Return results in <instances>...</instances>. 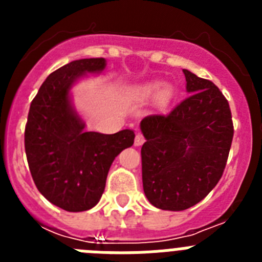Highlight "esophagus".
Here are the masks:
<instances>
[{
	"instance_id": "obj_1",
	"label": "esophagus",
	"mask_w": 262,
	"mask_h": 262,
	"mask_svg": "<svg viewBox=\"0 0 262 262\" xmlns=\"http://www.w3.org/2000/svg\"><path fill=\"white\" fill-rule=\"evenodd\" d=\"M143 143H144V136L140 133H138L135 136V142H134V144H135L136 147H139V145H142Z\"/></svg>"
}]
</instances>
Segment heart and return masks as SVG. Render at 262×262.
<instances>
[{
    "label": "heart",
    "instance_id": "obj_1",
    "mask_svg": "<svg viewBox=\"0 0 262 262\" xmlns=\"http://www.w3.org/2000/svg\"><path fill=\"white\" fill-rule=\"evenodd\" d=\"M159 85L152 82V84H144V85H140V86L135 88L133 90V99L135 102L139 103H144L147 102L148 99H151L152 96L155 94V92L157 90ZM160 99H165L169 97V89L168 88H163V89L160 90L159 94H157Z\"/></svg>",
    "mask_w": 262,
    "mask_h": 262
}]
</instances>
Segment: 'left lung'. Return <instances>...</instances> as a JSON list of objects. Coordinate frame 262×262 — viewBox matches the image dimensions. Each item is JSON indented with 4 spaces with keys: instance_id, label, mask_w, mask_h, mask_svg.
<instances>
[{
    "instance_id": "obj_1",
    "label": "left lung",
    "mask_w": 262,
    "mask_h": 262,
    "mask_svg": "<svg viewBox=\"0 0 262 262\" xmlns=\"http://www.w3.org/2000/svg\"><path fill=\"white\" fill-rule=\"evenodd\" d=\"M189 96L166 115L140 122L143 189L161 210L182 211L216 186L233 138L230 105L211 81L187 69Z\"/></svg>"
}]
</instances>
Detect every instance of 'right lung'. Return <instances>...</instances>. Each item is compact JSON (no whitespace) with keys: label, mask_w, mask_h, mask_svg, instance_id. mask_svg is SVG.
Masks as SVG:
<instances>
[{"label":"right lung","mask_w":262,"mask_h":262,"mask_svg":"<svg viewBox=\"0 0 262 262\" xmlns=\"http://www.w3.org/2000/svg\"><path fill=\"white\" fill-rule=\"evenodd\" d=\"M105 68L103 57L71 61L46 78L30 106L25 149L32 180L41 195L69 212L99 202L111 164L135 139L133 129L111 135L85 131L72 103V86Z\"/></svg>","instance_id":"add662e5"}]
</instances>
